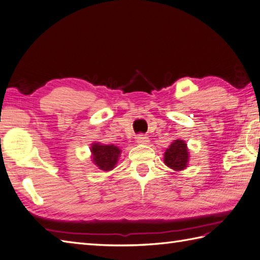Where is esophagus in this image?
<instances>
[{
    "label": "esophagus",
    "instance_id": "esophagus-1",
    "mask_svg": "<svg viewBox=\"0 0 260 260\" xmlns=\"http://www.w3.org/2000/svg\"><path fill=\"white\" fill-rule=\"evenodd\" d=\"M136 142L139 144H147L150 142V139L147 136H145V135H142V134H140L139 136L136 137Z\"/></svg>",
    "mask_w": 260,
    "mask_h": 260
}]
</instances>
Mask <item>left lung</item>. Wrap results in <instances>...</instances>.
Segmentation results:
<instances>
[{
    "instance_id": "obj_1",
    "label": "left lung",
    "mask_w": 260,
    "mask_h": 260,
    "mask_svg": "<svg viewBox=\"0 0 260 260\" xmlns=\"http://www.w3.org/2000/svg\"><path fill=\"white\" fill-rule=\"evenodd\" d=\"M187 144L182 140L172 142L169 149L166 150L165 164L174 170H184L188 162Z\"/></svg>"
}]
</instances>
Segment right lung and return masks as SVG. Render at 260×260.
Masks as SVG:
<instances>
[{"instance_id":"add662e5","label":"right lung","mask_w":260,"mask_h":260,"mask_svg":"<svg viewBox=\"0 0 260 260\" xmlns=\"http://www.w3.org/2000/svg\"><path fill=\"white\" fill-rule=\"evenodd\" d=\"M91 152L94 165L104 171L114 169L120 154V150L115 145H100L95 143L91 147Z\"/></svg>"}]
</instances>
